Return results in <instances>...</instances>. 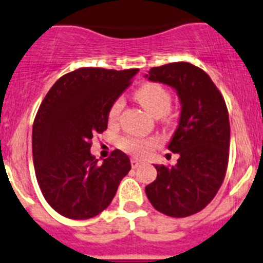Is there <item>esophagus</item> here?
<instances>
[{
    "instance_id": "esophagus-1",
    "label": "esophagus",
    "mask_w": 263,
    "mask_h": 263,
    "mask_svg": "<svg viewBox=\"0 0 263 263\" xmlns=\"http://www.w3.org/2000/svg\"><path fill=\"white\" fill-rule=\"evenodd\" d=\"M139 165H140V161L137 160V158H132V160H131V166H132V169H136V167L139 166Z\"/></svg>"
}]
</instances>
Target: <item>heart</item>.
Wrapping results in <instances>:
<instances>
[{
	"label": "heart",
	"mask_w": 263,
	"mask_h": 263,
	"mask_svg": "<svg viewBox=\"0 0 263 263\" xmlns=\"http://www.w3.org/2000/svg\"><path fill=\"white\" fill-rule=\"evenodd\" d=\"M136 98L143 105L149 114L156 118L164 117L170 120L169 110L172 106V94L164 86L158 84H145L136 91ZM124 107L123 98L115 99L108 108V122L111 124L119 122L120 114ZM120 148L124 152L137 157H144L153 148L158 145V140L155 137H139V136H123L119 140Z\"/></svg>",
	"instance_id": "b5f03b06"
}]
</instances>
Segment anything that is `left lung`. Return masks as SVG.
<instances>
[{"label":"left lung","mask_w":263,"mask_h":263,"mask_svg":"<svg viewBox=\"0 0 263 263\" xmlns=\"http://www.w3.org/2000/svg\"><path fill=\"white\" fill-rule=\"evenodd\" d=\"M146 79L174 87L181 118L167 145L178 153L176 166L156 165L157 178L145 187L149 202L172 217L202 211L219 191L229 158L231 127L223 96L210 76L178 61L149 70Z\"/></svg>","instance_id":"8db88e82"}]
</instances>
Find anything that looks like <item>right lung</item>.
<instances>
[{
	"label": "right lung",
	"mask_w": 263,
	"mask_h": 263,
	"mask_svg": "<svg viewBox=\"0 0 263 263\" xmlns=\"http://www.w3.org/2000/svg\"><path fill=\"white\" fill-rule=\"evenodd\" d=\"M139 69L80 68L49 89L32 126V158L44 199L69 219L97 216L114 199L131 170L128 156L115 149L98 164L93 135L107 128L108 108Z\"/></svg>",
	"instance_id": "1"
}]
</instances>
